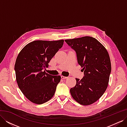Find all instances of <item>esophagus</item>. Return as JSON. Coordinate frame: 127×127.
<instances>
[{
  "instance_id": "esophagus-1",
  "label": "esophagus",
  "mask_w": 127,
  "mask_h": 127,
  "mask_svg": "<svg viewBox=\"0 0 127 127\" xmlns=\"http://www.w3.org/2000/svg\"><path fill=\"white\" fill-rule=\"evenodd\" d=\"M61 77L62 79H66L68 78V77H66V76H61Z\"/></svg>"
}]
</instances>
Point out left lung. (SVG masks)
<instances>
[{"label": "left lung", "mask_w": 127, "mask_h": 127, "mask_svg": "<svg viewBox=\"0 0 127 127\" xmlns=\"http://www.w3.org/2000/svg\"><path fill=\"white\" fill-rule=\"evenodd\" d=\"M64 41L76 52L77 62L84 74L81 80L76 78V86L70 90L71 95L80 104H92L102 96L108 85L111 71L109 53L93 37Z\"/></svg>", "instance_id": "8db88e82"}]
</instances>
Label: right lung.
Instances as JSON below:
<instances>
[{"instance_id": "1", "label": "right lung", "mask_w": 127, "mask_h": 127, "mask_svg": "<svg viewBox=\"0 0 127 127\" xmlns=\"http://www.w3.org/2000/svg\"><path fill=\"white\" fill-rule=\"evenodd\" d=\"M64 42L34 41L18 54L15 64L16 81L23 94L31 102L41 104L54 95L61 77L48 74L44 70L62 48Z\"/></svg>"}]
</instances>
